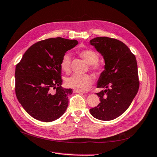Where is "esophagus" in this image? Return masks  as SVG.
I'll return each mask as SVG.
<instances>
[{"label":"esophagus","mask_w":157,"mask_h":157,"mask_svg":"<svg viewBox=\"0 0 157 157\" xmlns=\"http://www.w3.org/2000/svg\"><path fill=\"white\" fill-rule=\"evenodd\" d=\"M74 93H82V94H85L84 92H83V91H80L78 90H74Z\"/></svg>","instance_id":"obj_1"}]
</instances>
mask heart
I'll list each match as a JSON object with an SVG mask.
<instances>
[{"label":"heart","mask_w":157,"mask_h":157,"mask_svg":"<svg viewBox=\"0 0 157 157\" xmlns=\"http://www.w3.org/2000/svg\"><path fill=\"white\" fill-rule=\"evenodd\" d=\"M79 55L87 63L90 65V67L92 70H98V66L96 63L99 60V57L95 52L86 49L82 51L79 53ZM60 67L61 70L65 73L70 71L71 59L70 55L68 53H65L62 57ZM93 81L94 79L92 76L90 74H74L67 78L65 83L68 87H71V88L80 91H86L90 89Z\"/></svg>","instance_id":"heart-1"}]
</instances>
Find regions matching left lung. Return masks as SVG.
Listing matches in <instances>:
<instances>
[{"label": "left lung", "instance_id": "left-lung-1", "mask_svg": "<svg viewBox=\"0 0 157 157\" xmlns=\"http://www.w3.org/2000/svg\"><path fill=\"white\" fill-rule=\"evenodd\" d=\"M104 59V70L97 82L96 93L100 102L91 108L94 118L109 121L122 115L132 103L139 88L136 57L124 43L107 37H98L90 40Z\"/></svg>", "mask_w": 157, "mask_h": 157}]
</instances>
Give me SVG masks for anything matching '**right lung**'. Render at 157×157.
I'll return each mask as SVG.
<instances>
[{
	"label": "right lung",
	"mask_w": 157,
	"mask_h": 157,
	"mask_svg": "<svg viewBox=\"0 0 157 157\" xmlns=\"http://www.w3.org/2000/svg\"><path fill=\"white\" fill-rule=\"evenodd\" d=\"M78 44L77 40L61 37L43 40L29 47L17 65L16 96L33 118L52 122L66 110L73 91L61 86L60 63L65 53Z\"/></svg>",
	"instance_id": "obj_1"
}]
</instances>
